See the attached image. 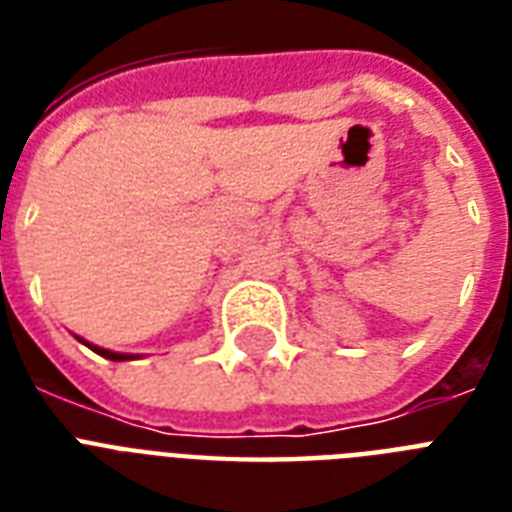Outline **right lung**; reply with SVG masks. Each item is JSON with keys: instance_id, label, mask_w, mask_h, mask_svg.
Masks as SVG:
<instances>
[{"instance_id": "obj_1", "label": "right lung", "mask_w": 512, "mask_h": 512, "mask_svg": "<svg viewBox=\"0 0 512 512\" xmlns=\"http://www.w3.org/2000/svg\"><path fill=\"white\" fill-rule=\"evenodd\" d=\"M79 342H84V345H87V348L95 350V353H98V356L108 358V361H130V358H135V356H130V353H114V350H106V348H98V345H90V342L82 340V337H79Z\"/></svg>"}]
</instances>
